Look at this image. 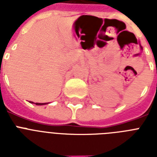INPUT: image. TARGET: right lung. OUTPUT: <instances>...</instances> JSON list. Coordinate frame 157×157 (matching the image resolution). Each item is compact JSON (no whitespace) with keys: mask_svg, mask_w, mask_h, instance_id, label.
I'll list each match as a JSON object with an SVG mask.
<instances>
[{"mask_svg":"<svg viewBox=\"0 0 157 157\" xmlns=\"http://www.w3.org/2000/svg\"><path fill=\"white\" fill-rule=\"evenodd\" d=\"M29 103H34L33 102H31V101H29ZM36 105H45V104H48V103H35Z\"/></svg>","mask_w":157,"mask_h":157,"instance_id":"add662e5","label":"right lung"}]
</instances>
